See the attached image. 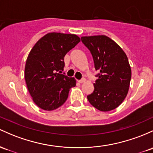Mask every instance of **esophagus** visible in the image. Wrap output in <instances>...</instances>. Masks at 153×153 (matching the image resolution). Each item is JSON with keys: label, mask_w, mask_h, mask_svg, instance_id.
<instances>
[{"label": "esophagus", "mask_w": 153, "mask_h": 153, "mask_svg": "<svg viewBox=\"0 0 153 153\" xmlns=\"http://www.w3.org/2000/svg\"><path fill=\"white\" fill-rule=\"evenodd\" d=\"M85 81V78H83V79H80V80H78V83H84Z\"/></svg>", "instance_id": "1"}]
</instances>
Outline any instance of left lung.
I'll use <instances>...</instances> for the list:
<instances>
[{
	"label": "left lung",
	"mask_w": 153,
	"mask_h": 153,
	"mask_svg": "<svg viewBox=\"0 0 153 153\" xmlns=\"http://www.w3.org/2000/svg\"><path fill=\"white\" fill-rule=\"evenodd\" d=\"M81 41L93 56L98 79L87 96L91 105L102 112L117 107L128 94L131 70L123 50L106 36H83Z\"/></svg>",
	"instance_id": "left-lung-1"
}]
</instances>
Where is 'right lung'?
Instances as JSON below:
<instances>
[{
  "label": "right lung",
  "instance_id": "right-lung-1",
  "mask_svg": "<svg viewBox=\"0 0 153 153\" xmlns=\"http://www.w3.org/2000/svg\"><path fill=\"white\" fill-rule=\"evenodd\" d=\"M80 41L76 35L49 33L30 51L25 78L33 102L40 108L51 111L61 107L70 88L76 85L75 78L60 73L65 67V56Z\"/></svg>",
  "mask_w": 153,
  "mask_h": 153
}]
</instances>
